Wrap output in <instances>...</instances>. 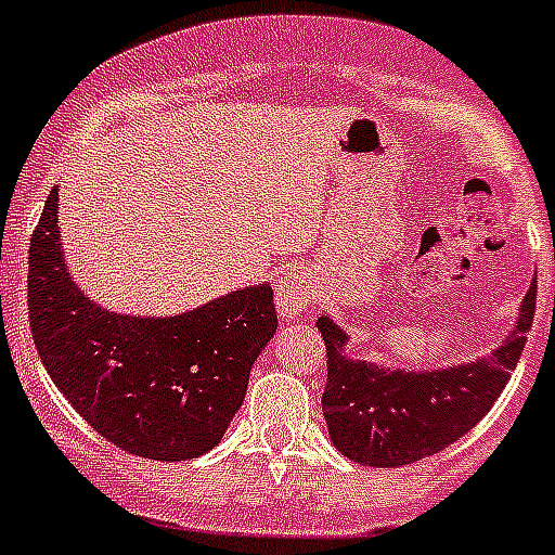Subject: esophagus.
Returning a JSON list of instances; mask_svg holds the SVG:
<instances>
[{
	"mask_svg": "<svg viewBox=\"0 0 555 555\" xmlns=\"http://www.w3.org/2000/svg\"><path fill=\"white\" fill-rule=\"evenodd\" d=\"M309 304H312V279H309V273L304 268H293L276 284L279 312H282L284 320H295L307 312Z\"/></svg>",
	"mask_w": 555,
	"mask_h": 555,
	"instance_id": "1",
	"label": "esophagus"
}]
</instances>
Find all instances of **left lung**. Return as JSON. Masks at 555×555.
I'll return each mask as SVG.
<instances>
[{"instance_id":"obj_1","label":"left lung","mask_w":555,"mask_h":555,"mask_svg":"<svg viewBox=\"0 0 555 555\" xmlns=\"http://www.w3.org/2000/svg\"><path fill=\"white\" fill-rule=\"evenodd\" d=\"M537 279L522 298L520 320L495 353L452 370H380L348 359L345 331L318 320L325 341L323 413L331 441L345 457L375 468H402L460 441L488 416L526 348L534 323Z\"/></svg>"}]
</instances>
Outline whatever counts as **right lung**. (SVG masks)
Returning <instances> with one entry per match:
<instances>
[{"label": "right lung", "mask_w": 555, "mask_h": 555, "mask_svg": "<svg viewBox=\"0 0 555 555\" xmlns=\"http://www.w3.org/2000/svg\"><path fill=\"white\" fill-rule=\"evenodd\" d=\"M56 191L29 241L27 307L40 361L114 447L167 463L199 457L221 441L251 364L276 334L273 289H235L178 318L106 312L67 276Z\"/></svg>", "instance_id": "add662e5"}]
</instances>
